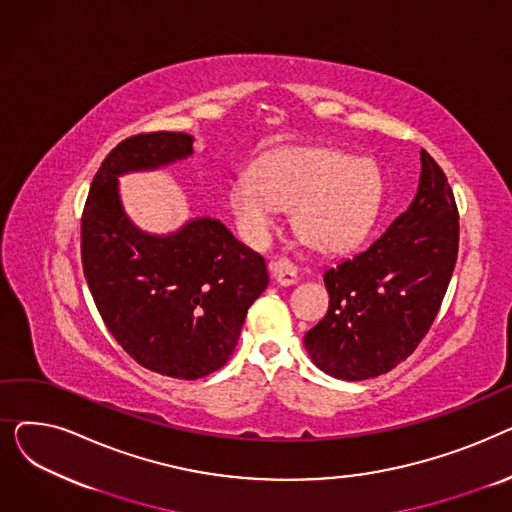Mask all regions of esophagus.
<instances>
[{
	"instance_id": "1",
	"label": "esophagus",
	"mask_w": 512,
	"mask_h": 512,
	"mask_svg": "<svg viewBox=\"0 0 512 512\" xmlns=\"http://www.w3.org/2000/svg\"><path fill=\"white\" fill-rule=\"evenodd\" d=\"M270 272L274 276V280L280 284V286H290L299 280V270L297 265H294L292 261L288 259H276L270 263Z\"/></svg>"
}]
</instances>
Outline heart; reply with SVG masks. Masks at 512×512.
<instances>
[{
	"mask_svg": "<svg viewBox=\"0 0 512 512\" xmlns=\"http://www.w3.org/2000/svg\"><path fill=\"white\" fill-rule=\"evenodd\" d=\"M382 197L384 180L373 161L332 149L288 147L263 155L253 176L234 180L228 205L251 245H263L280 209L294 207V226L309 245L340 253L365 238Z\"/></svg>",
	"mask_w": 512,
	"mask_h": 512,
	"instance_id": "b5f03b06",
	"label": "heart"
}]
</instances>
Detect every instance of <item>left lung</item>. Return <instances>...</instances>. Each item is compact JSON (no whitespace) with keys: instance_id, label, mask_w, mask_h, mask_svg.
Masks as SVG:
<instances>
[{"instance_id":"8db88e82","label":"left lung","mask_w":512,"mask_h":512,"mask_svg":"<svg viewBox=\"0 0 512 512\" xmlns=\"http://www.w3.org/2000/svg\"><path fill=\"white\" fill-rule=\"evenodd\" d=\"M459 255V209L446 174L421 149L409 209L373 245L324 274L326 317L305 334L313 363L332 378H378L413 355L432 328Z\"/></svg>"}]
</instances>
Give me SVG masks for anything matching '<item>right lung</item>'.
Returning a JSON list of instances; mask_svg holds the SVG:
<instances>
[{
  "mask_svg": "<svg viewBox=\"0 0 512 512\" xmlns=\"http://www.w3.org/2000/svg\"><path fill=\"white\" fill-rule=\"evenodd\" d=\"M193 153L184 132H141L101 161L80 222V255L107 330L139 365L199 380L226 365L249 307L265 290V259L211 218L170 236L134 228L118 176L168 166Z\"/></svg>",
  "mask_w": 512,
  "mask_h": 512,
  "instance_id": "add662e5",
  "label": "right lung"
}]
</instances>
